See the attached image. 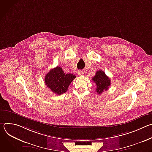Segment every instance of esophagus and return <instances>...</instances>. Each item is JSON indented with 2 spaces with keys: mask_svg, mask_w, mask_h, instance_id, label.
Listing matches in <instances>:
<instances>
[{
  "mask_svg": "<svg viewBox=\"0 0 152 152\" xmlns=\"http://www.w3.org/2000/svg\"><path fill=\"white\" fill-rule=\"evenodd\" d=\"M83 73H84V72H83V70H79V71L78 72V75L80 76H82V75H83Z\"/></svg>",
  "mask_w": 152,
  "mask_h": 152,
  "instance_id": "esophagus-1",
  "label": "esophagus"
}]
</instances>
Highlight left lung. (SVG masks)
Segmentation results:
<instances>
[{
  "mask_svg": "<svg viewBox=\"0 0 152 152\" xmlns=\"http://www.w3.org/2000/svg\"><path fill=\"white\" fill-rule=\"evenodd\" d=\"M93 81L96 83V91L97 94H101L104 91H106L111 85V80L102 70H98L96 75L92 78Z\"/></svg>",
  "mask_w": 152,
  "mask_h": 152,
  "instance_id": "obj_1",
  "label": "left lung"
}]
</instances>
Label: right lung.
Listing matches in <instances>:
<instances>
[{"instance_id":"right-lung-1","label":"right lung","mask_w":152,"mask_h":152,"mask_svg":"<svg viewBox=\"0 0 152 152\" xmlns=\"http://www.w3.org/2000/svg\"><path fill=\"white\" fill-rule=\"evenodd\" d=\"M75 77V75L65 73L61 67L57 66L46 75L45 82L52 92L60 95L67 91L70 83Z\"/></svg>"}]
</instances>
